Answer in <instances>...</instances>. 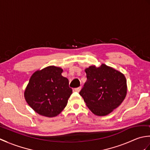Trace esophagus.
Here are the masks:
<instances>
[{
    "label": "esophagus",
    "mask_w": 150,
    "mask_h": 150,
    "mask_svg": "<svg viewBox=\"0 0 150 150\" xmlns=\"http://www.w3.org/2000/svg\"><path fill=\"white\" fill-rule=\"evenodd\" d=\"M81 86H80V87H78V88H75V90L76 91H77V92H79L81 90Z\"/></svg>",
    "instance_id": "esophagus-1"
}]
</instances>
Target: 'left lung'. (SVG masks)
<instances>
[{
	"label": "left lung",
	"mask_w": 150,
	"mask_h": 150,
	"mask_svg": "<svg viewBox=\"0 0 150 150\" xmlns=\"http://www.w3.org/2000/svg\"><path fill=\"white\" fill-rule=\"evenodd\" d=\"M87 81L80 94L93 114L105 116L119 107L127 94L126 79L118 70L102 64L85 69Z\"/></svg>",
	"instance_id": "1"
}]
</instances>
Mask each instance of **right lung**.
I'll use <instances>...</instances> for the list:
<instances>
[{
  "instance_id": "1",
  "label": "right lung",
  "mask_w": 150,
  "mask_h": 150,
  "mask_svg": "<svg viewBox=\"0 0 150 150\" xmlns=\"http://www.w3.org/2000/svg\"><path fill=\"white\" fill-rule=\"evenodd\" d=\"M60 67L50 66L31 75L24 91L28 105L40 115L54 117L64 109L72 93Z\"/></svg>"
}]
</instances>
